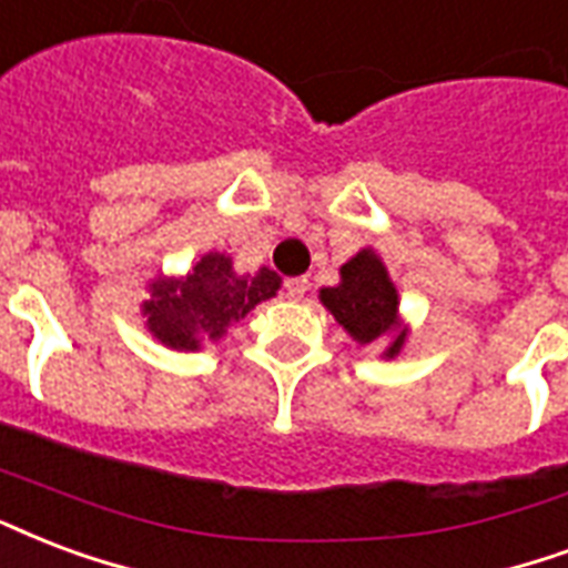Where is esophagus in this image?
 Segmentation results:
<instances>
[{
  "label": "esophagus",
  "instance_id": "obj_1",
  "mask_svg": "<svg viewBox=\"0 0 568 568\" xmlns=\"http://www.w3.org/2000/svg\"><path fill=\"white\" fill-rule=\"evenodd\" d=\"M306 292H310V280H306V276L285 280V297H288V301H301Z\"/></svg>",
  "mask_w": 568,
  "mask_h": 568
}]
</instances>
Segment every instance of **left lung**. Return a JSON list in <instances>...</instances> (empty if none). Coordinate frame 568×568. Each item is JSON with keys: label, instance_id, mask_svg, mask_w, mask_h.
Returning <instances> with one entry per match:
<instances>
[{"label": "left lung", "instance_id": "left-lung-1", "mask_svg": "<svg viewBox=\"0 0 568 568\" xmlns=\"http://www.w3.org/2000/svg\"><path fill=\"white\" fill-rule=\"evenodd\" d=\"M318 297L333 318L352 333L354 342L369 345L389 336L384 357H396L402 352L408 331L399 324V292L372 250H361L348 258L339 267V285L322 288Z\"/></svg>", "mask_w": 568, "mask_h": 568}]
</instances>
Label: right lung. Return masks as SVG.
<instances>
[{
  "instance_id": "add662e5",
  "label": "right lung",
  "mask_w": 568,
  "mask_h": 568,
  "mask_svg": "<svg viewBox=\"0 0 568 568\" xmlns=\"http://www.w3.org/2000/svg\"><path fill=\"white\" fill-rule=\"evenodd\" d=\"M271 267L237 274L226 253H205L184 276H158L142 303L145 327L175 352H199L205 342H220L235 322L280 292Z\"/></svg>"
}]
</instances>
